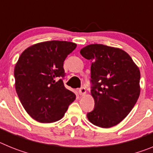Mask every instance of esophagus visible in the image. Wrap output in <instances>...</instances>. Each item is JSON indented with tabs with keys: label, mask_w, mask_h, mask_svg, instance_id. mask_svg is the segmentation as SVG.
<instances>
[{
	"label": "esophagus",
	"mask_w": 153,
	"mask_h": 153,
	"mask_svg": "<svg viewBox=\"0 0 153 153\" xmlns=\"http://www.w3.org/2000/svg\"><path fill=\"white\" fill-rule=\"evenodd\" d=\"M79 94L80 96H84L86 94V89L84 87H81L79 89Z\"/></svg>",
	"instance_id": "1"
}]
</instances>
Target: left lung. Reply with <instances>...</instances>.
Returning a JSON list of instances; mask_svg holds the SVG:
<instances>
[{"label": "left lung", "mask_w": 153, "mask_h": 153, "mask_svg": "<svg viewBox=\"0 0 153 153\" xmlns=\"http://www.w3.org/2000/svg\"><path fill=\"white\" fill-rule=\"evenodd\" d=\"M91 60V95L95 101L89 121L110 128L127 117L140 97V71L126 52L103 44H90L80 51Z\"/></svg>", "instance_id": "1"}]
</instances>
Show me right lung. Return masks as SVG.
Listing matches in <instances>:
<instances>
[{
  "instance_id": "1",
  "label": "right lung",
  "mask_w": 153,
  "mask_h": 153,
  "mask_svg": "<svg viewBox=\"0 0 153 153\" xmlns=\"http://www.w3.org/2000/svg\"><path fill=\"white\" fill-rule=\"evenodd\" d=\"M76 47L72 42H42L27 48L19 57L14 67L16 92L27 113L37 122L60 120L75 100L63 79V62Z\"/></svg>"
}]
</instances>
